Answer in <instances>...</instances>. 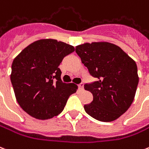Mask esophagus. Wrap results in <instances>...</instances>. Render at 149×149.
Masks as SVG:
<instances>
[{
    "mask_svg": "<svg viewBox=\"0 0 149 149\" xmlns=\"http://www.w3.org/2000/svg\"><path fill=\"white\" fill-rule=\"evenodd\" d=\"M79 88L80 90L84 89V84H83V83H81V84H79Z\"/></svg>",
    "mask_w": 149,
    "mask_h": 149,
    "instance_id": "34e87169",
    "label": "esophagus"
}]
</instances>
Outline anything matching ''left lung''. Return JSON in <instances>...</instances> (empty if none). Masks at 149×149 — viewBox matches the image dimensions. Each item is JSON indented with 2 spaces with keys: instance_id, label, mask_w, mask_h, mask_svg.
I'll list each match as a JSON object with an SVG mask.
<instances>
[{
  "instance_id": "8db88e82",
  "label": "left lung",
  "mask_w": 149,
  "mask_h": 149,
  "mask_svg": "<svg viewBox=\"0 0 149 149\" xmlns=\"http://www.w3.org/2000/svg\"><path fill=\"white\" fill-rule=\"evenodd\" d=\"M76 52L97 81L86 84L93 101L85 112L95 120L112 122L127 112L134 99L139 77L138 67L119 46L109 42L79 44Z\"/></svg>"
}]
</instances>
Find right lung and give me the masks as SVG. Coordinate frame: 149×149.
Returning a JSON list of instances; mask_svg holds the SVG:
<instances>
[{
    "label": "right lung",
    "instance_id": "1",
    "mask_svg": "<svg viewBox=\"0 0 149 149\" xmlns=\"http://www.w3.org/2000/svg\"><path fill=\"white\" fill-rule=\"evenodd\" d=\"M73 46L54 39L34 41L22 50L11 65V81L20 107L38 120L56 116L64 109L70 95L77 91L74 84L61 79L58 68Z\"/></svg>",
    "mask_w": 149,
    "mask_h": 149
}]
</instances>
